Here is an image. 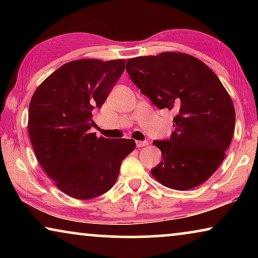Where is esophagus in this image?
<instances>
[{
	"label": "esophagus",
	"instance_id": "esophagus-1",
	"mask_svg": "<svg viewBox=\"0 0 258 258\" xmlns=\"http://www.w3.org/2000/svg\"><path fill=\"white\" fill-rule=\"evenodd\" d=\"M149 144V142L148 141H136V147L137 148H142V147H146Z\"/></svg>",
	"mask_w": 258,
	"mask_h": 258
}]
</instances>
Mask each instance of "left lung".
I'll return each instance as SVG.
<instances>
[{"mask_svg":"<svg viewBox=\"0 0 258 258\" xmlns=\"http://www.w3.org/2000/svg\"><path fill=\"white\" fill-rule=\"evenodd\" d=\"M125 69L151 103L176 114L170 140L153 142L163 160L151 174L170 189L201 185L223 162L234 135L235 108L220 79L183 52L130 58Z\"/></svg>","mask_w":258,"mask_h":258,"instance_id":"obj_1","label":"left lung"}]
</instances>
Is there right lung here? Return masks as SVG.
Masks as SVG:
<instances>
[{"label":"right lung","instance_id":"obj_1","mask_svg":"<svg viewBox=\"0 0 258 258\" xmlns=\"http://www.w3.org/2000/svg\"><path fill=\"white\" fill-rule=\"evenodd\" d=\"M124 59L83 58L68 62L42 82L29 104L28 132L37 161L67 195L90 200L117 179L135 141L96 137L89 129L124 72Z\"/></svg>","mask_w":258,"mask_h":258}]
</instances>
